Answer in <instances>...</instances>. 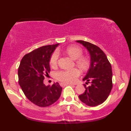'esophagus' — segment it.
Wrapping results in <instances>:
<instances>
[{"instance_id": "esophagus-1", "label": "esophagus", "mask_w": 131, "mask_h": 131, "mask_svg": "<svg viewBox=\"0 0 131 131\" xmlns=\"http://www.w3.org/2000/svg\"><path fill=\"white\" fill-rule=\"evenodd\" d=\"M70 85V84H67V83H60V85L61 87H64V86H66V85Z\"/></svg>"}]
</instances>
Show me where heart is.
Masks as SVG:
<instances>
[{
    "mask_svg": "<svg viewBox=\"0 0 131 131\" xmlns=\"http://www.w3.org/2000/svg\"><path fill=\"white\" fill-rule=\"evenodd\" d=\"M64 52L71 58L75 60L76 65L82 71H86L89 67V61L88 58L82 56L83 51L79 46H71L68 47ZM59 54L57 51H54L50 55L49 59V64L52 68H56L58 64ZM80 75V71L78 68H73L71 70H60L57 72L56 78L58 81L64 83H74L78 78Z\"/></svg>",
    "mask_w": 131,
    "mask_h": 131,
    "instance_id": "heart-1",
    "label": "heart"
}]
</instances>
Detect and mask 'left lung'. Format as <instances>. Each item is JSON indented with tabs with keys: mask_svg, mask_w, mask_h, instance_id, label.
<instances>
[{
	"mask_svg": "<svg viewBox=\"0 0 131 131\" xmlns=\"http://www.w3.org/2000/svg\"><path fill=\"white\" fill-rule=\"evenodd\" d=\"M88 49L91 55V67L83 81H87L85 92L79 95L81 101L85 105L95 106L103 103L113 88L112 66L106 55L98 46L84 40H76Z\"/></svg>",
	"mask_w": 131,
	"mask_h": 131,
	"instance_id": "1",
	"label": "left lung"
}]
</instances>
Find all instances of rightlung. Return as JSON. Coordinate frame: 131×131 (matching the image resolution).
<instances>
[{"label": "right lung", "mask_w": 131, "mask_h": 131, "mask_svg": "<svg viewBox=\"0 0 131 131\" xmlns=\"http://www.w3.org/2000/svg\"><path fill=\"white\" fill-rule=\"evenodd\" d=\"M58 43L48 45L34 49L26 54L21 60L18 70V82L25 96L40 107L52 105L60 97L62 88L58 82L46 86L43 79L50 68V55Z\"/></svg>", "instance_id": "1"}]
</instances>
